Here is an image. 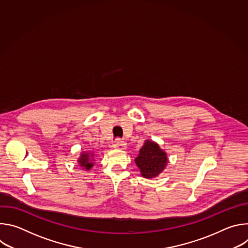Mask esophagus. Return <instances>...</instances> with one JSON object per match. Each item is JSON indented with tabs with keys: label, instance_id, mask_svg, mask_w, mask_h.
Instances as JSON below:
<instances>
[{
	"label": "esophagus",
	"instance_id": "34e87169",
	"mask_svg": "<svg viewBox=\"0 0 248 248\" xmlns=\"http://www.w3.org/2000/svg\"><path fill=\"white\" fill-rule=\"evenodd\" d=\"M113 148L116 150H124L126 148V144L124 142H123L121 139H117L113 145Z\"/></svg>",
	"mask_w": 248,
	"mask_h": 248
}]
</instances>
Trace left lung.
<instances>
[{
  "mask_svg": "<svg viewBox=\"0 0 248 248\" xmlns=\"http://www.w3.org/2000/svg\"><path fill=\"white\" fill-rule=\"evenodd\" d=\"M167 153L152 140H145L144 145L139 150L134 162L138 167L141 175L145 179H153L159 175L167 167Z\"/></svg>",
  "mask_w": 248,
  "mask_h": 248,
  "instance_id": "1",
  "label": "left lung"
}]
</instances>
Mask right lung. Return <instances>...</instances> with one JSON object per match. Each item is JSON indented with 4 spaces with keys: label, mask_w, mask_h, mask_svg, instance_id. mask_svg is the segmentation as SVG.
Wrapping results in <instances>:
<instances>
[{
    "label": "right lung",
    "mask_w": 248,
    "mask_h": 248,
    "mask_svg": "<svg viewBox=\"0 0 248 248\" xmlns=\"http://www.w3.org/2000/svg\"><path fill=\"white\" fill-rule=\"evenodd\" d=\"M94 153L89 151H82L78 160V164L84 170H89L94 166Z\"/></svg>",
    "instance_id": "1"
}]
</instances>
